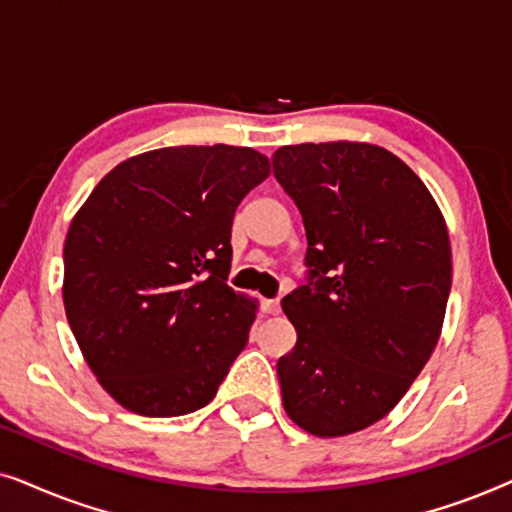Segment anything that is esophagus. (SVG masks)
Segmentation results:
<instances>
[{"mask_svg":"<svg viewBox=\"0 0 512 512\" xmlns=\"http://www.w3.org/2000/svg\"><path fill=\"white\" fill-rule=\"evenodd\" d=\"M261 307L265 314H279V300H263Z\"/></svg>","mask_w":512,"mask_h":512,"instance_id":"1","label":"esophagus"}]
</instances>
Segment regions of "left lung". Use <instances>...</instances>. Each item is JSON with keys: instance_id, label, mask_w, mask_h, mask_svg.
Listing matches in <instances>:
<instances>
[{"instance_id": "left-lung-1", "label": "left lung", "mask_w": 512, "mask_h": 512, "mask_svg": "<svg viewBox=\"0 0 512 512\" xmlns=\"http://www.w3.org/2000/svg\"><path fill=\"white\" fill-rule=\"evenodd\" d=\"M272 165L303 214L312 268L282 300L298 335L277 361L282 403L312 436H349L396 408L436 347L450 233L424 181L377 144H291Z\"/></svg>"}]
</instances>
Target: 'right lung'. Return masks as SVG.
<instances>
[{"mask_svg":"<svg viewBox=\"0 0 512 512\" xmlns=\"http://www.w3.org/2000/svg\"><path fill=\"white\" fill-rule=\"evenodd\" d=\"M270 160L249 146H167L118 163L69 223L67 321L102 389L144 417L202 408L258 303L226 284L230 228Z\"/></svg>","mask_w":512,"mask_h":512,"instance_id":"obj_1","label":"right lung"}]
</instances>
